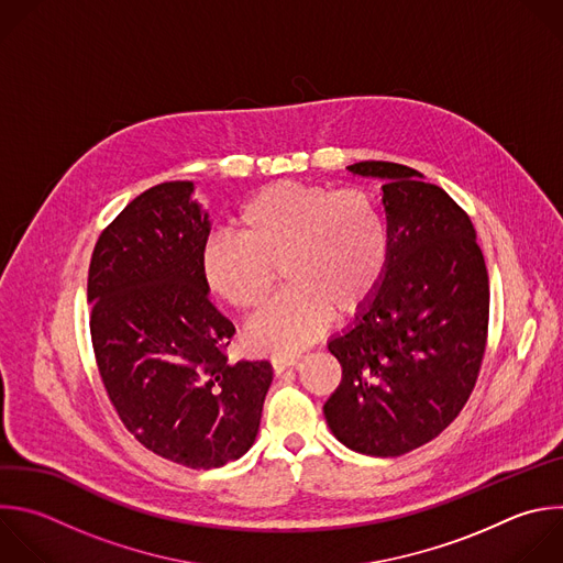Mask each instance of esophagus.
Masks as SVG:
<instances>
[{
    "label": "esophagus",
    "mask_w": 563,
    "mask_h": 563,
    "mask_svg": "<svg viewBox=\"0 0 563 563\" xmlns=\"http://www.w3.org/2000/svg\"><path fill=\"white\" fill-rule=\"evenodd\" d=\"M302 355L298 353V351H291V353H278V355H274L272 357V366H274V371L276 373H283V371H287V368H291L294 364H298V360H300Z\"/></svg>",
    "instance_id": "esophagus-1"
}]
</instances>
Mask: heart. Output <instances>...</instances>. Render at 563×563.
I'll list each match as a JSON object with an SVG mask.
<instances>
[{"instance_id":"heart-1","label":"heart","mask_w":563,"mask_h":563,"mask_svg":"<svg viewBox=\"0 0 563 563\" xmlns=\"http://www.w3.org/2000/svg\"><path fill=\"white\" fill-rule=\"evenodd\" d=\"M234 228L206 236L199 267L217 298L252 313L267 302L280 265L289 285L247 327L263 351L298 349L324 331L331 313L362 311L389 267L385 214L360 187L278 180L239 208Z\"/></svg>"}]
</instances>
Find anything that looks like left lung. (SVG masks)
<instances>
[{
    "label": "left lung",
    "mask_w": 563,
    "mask_h": 563,
    "mask_svg": "<svg viewBox=\"0 0 563 563\" xmlns=\"http://www.w3.org/2000/svg\"><path fill=\"white\" fill-rule=\"evenodd\" d=\"M385 178L389 267L353 327L329 340L342 380L324 402L351 451L398 457L435 440L464 409L488 335V272L468 214L413 167L360 161Z\"/></svg>",
    "instance_id": "8db88e82"
}]
</instances>
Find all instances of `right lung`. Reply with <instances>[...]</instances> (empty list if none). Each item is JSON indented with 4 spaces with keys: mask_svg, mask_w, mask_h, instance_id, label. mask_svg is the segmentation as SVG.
Listing matches in <instances>:
<instances>
[{
    "mask_svg": "<svg viewBox=\"0 0 563 563\" xmlns=\"http://www.w3.org/2000/svg\"><path fill=\"white\" fill-rule=\"evenodd\" d=\"M192 180L158 183L101 232L88 269L90 338L123 427L187 468H219L256 440L267 360H228L234 324L212 305L199 254L208 214Z\"/></svg>",
    "mask_w": 563,
    "mask_h": 563,
    "instance_id": "1",
    "label": "right lung"
}]
</instances>
